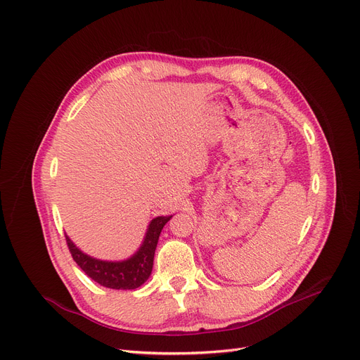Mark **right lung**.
Here are the masks:
<instances>
[{"label":"right lung","instance_id":"1","mask_svg":"<svg viewBox=\"0 0 360 360\" xmlns=\"http://www.w3.org/2000/svg\"><path fill=\"white\" fill-rule=\"evenodd\" d=\"M170 219H172V216H158L153 220H150L139 251L122 261H105L93 258L75 247L74 242L67 235L65 239L72 259L77 262V266L91 280L109 289L131 290L140 288L150 277L160 232Z\"/></svg>","mask_w":360,"mask_h":360}]
</instances>
